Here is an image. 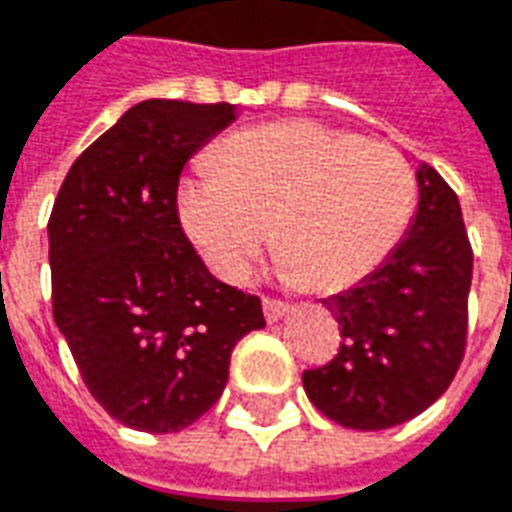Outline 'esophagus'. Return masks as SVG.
Here are the masks:
<instances>
[{"label": "esophagus", "instance_id": "esophagus-1", "mask_svg": "<svg viewBox=\"0 0 512 512\" xmlns=\"http://www.w3.org/2000/svg\"><path fill=\"white\" fill-rule=\"evenodd\" d=\"M261 302H264V318H267L270 324L280 321V318H283V315L288 313V302H283V299L264 297V299H261Z\"/></svg>", "mask_w": 512, "mask_h": 512}]
</instances>
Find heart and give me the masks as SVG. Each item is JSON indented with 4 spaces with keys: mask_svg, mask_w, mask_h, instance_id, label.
<instances>
[{
    "mask_svg": "<svg viewBox=\"0 0 512 512\" xmlns=\"http://www.w3.org/2000/svg\"><path fill=\"white\" fill-rule=\"evenodd\" d=\"M416 175L397 148L315 121L234 134L183 183V229L207 267L242 283L275 232L280 272L315 291L370 278L397 251Z\"/></svg>",
    "mask_w": 512,
    "mask_h": 512,
    "instance_id": "1",
    "label": "heart"
}]
</instances>
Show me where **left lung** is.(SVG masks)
<instances>
[{
	"label": "left lung",
	"instance_id": "8db88e82",
	"mask_svg": "<svg viewBox=\"0 0 512 512\" xmlns=\"http://www.w3.org/2000/svg\"><path fill=\"white\" fill-rule=\"evenodd\" d=\"M416 221L370 278L324 299L343 343L302 372L310 402L348 429H391L443 397L467 348L472 245L459 197L421 161Z\"/></svg>",
	"mask_w": 512,
	"mask_h": 512
}]
</instances>
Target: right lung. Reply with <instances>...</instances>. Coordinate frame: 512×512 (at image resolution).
I'll use <instances>...</instances> for the list:
<instances>
[{"instance_id": "add662e5", "label": "right lung", "mask_w": 512, "mask_h": 512, "mask_svg": "<svg viewBox=\"0 0 512 512\" xmlns=\"http://www.w3.org/2000/svg\"><path fill=\"white\" fill-rule=\"evenodd\" d=\"M234 121L229 102L145 99L80 153L48 221L53 318L91 397L124 426L180 432L229 380L261 299L210 275L183 232L186 161Z\"/></svg>"}]
</instances>
